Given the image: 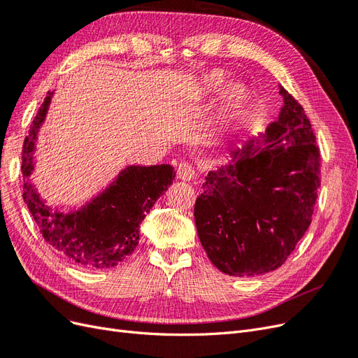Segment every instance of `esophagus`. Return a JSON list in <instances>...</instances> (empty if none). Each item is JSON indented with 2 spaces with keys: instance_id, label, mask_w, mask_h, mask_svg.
<instances>
[{
  "instance_id": "34e87169",
  "label": "esophagus",
  "mask_w": 358,
  "mask_h": 358,
  "mask_svg": "<svg viewBox=\"0 0 358 358\" xmlns=\"http://www.w3.org/2000/svg\"><path fill=\"white\" fill-rule=\"evenodd\" d=\"M176 173H178V178L179 179H182V180H191L194 178V175H196V169H194V166L191 164V162L183 161V162H180V164L178 166Z\"/></svg>"
}]
</instances>
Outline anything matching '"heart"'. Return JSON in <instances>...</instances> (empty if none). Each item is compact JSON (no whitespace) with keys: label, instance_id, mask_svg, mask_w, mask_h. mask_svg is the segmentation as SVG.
Here are the masks:
<instances>
[{"label":"heart","instance_id":"b5f03b06","mask_svg":"<svg viewBox=\"0 0 358 358\" xmlns=\"http://www.w3.org/2000/svg\"><path fill=\"white\" fill-rule=\"evenodd\" d=\"M229 79L224 71L221 70H210L208 73L201 74L200 78L196 80V86H194V91L199 96H210L220 94ZM252 94L249 88L243 83H234L230 85L222 94L221 107H220V119L224 122L236 121V119H241L243 113L246 112L249 103H251Z\"/></svg>","mask_w":358,"mask_h":358}]
</instances>
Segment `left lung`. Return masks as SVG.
<instances>
[{"instance_id":"8db88e82","label":"left lung","mask_w":358,"mask_h":358,"mask_svg":"<svg viewBox=\"0 0 358 358\" xmlns=\"http://www.w3.org/2000/svg\"><path fill=\"white\" fill-rule=\"evenodd\" d=\"M284 107L262 140L231 150L209 171L194 206L200 242L216 268L252 276L282 266L312 221L321 185L320 150L301 104L284 86Z\"/></svg>"}]
</instances>
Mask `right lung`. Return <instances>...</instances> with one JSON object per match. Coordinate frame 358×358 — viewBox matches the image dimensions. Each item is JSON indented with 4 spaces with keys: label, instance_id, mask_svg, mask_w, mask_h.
<instances>
[{
    "label": "right lung",
    "instance_id": "add662e5",
    "mask_svg": "<svg viewBox=\"0 0 358 358\" xmlns=\"http://www.w3.org/2000/svg\"><path fill=\"white\" fill-rule=\"evenodd\" d=\"M49 103L50 95L41 104L25 137L24 179L34 169L32 152ZM173 179L175 169L169 164L127 167L99 197L69 215L53 212L28 180H24L22 197L41 236L57 252L85 268H110L134 252L140 239V224Z\"/></svg>",
    "mask_w": 358,
    "mask_h": 358
}]
</instances>
